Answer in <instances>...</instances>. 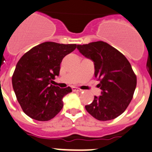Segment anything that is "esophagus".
I'll return each instance as SVG.
<instances>
[{"label": "esophagus", "mask_w": 152, "mask_h": 152, "mask_svg": "<svg viewBox=\"0 0 152 152\" xmlns=\"http://www.w3.org/2000/svg\"><path fill=\"white\" fill-rule=\"evenodd\" d=\"M72 91H74V92H82L83 90L78 88H75V87H73L72 88Z\"/></svg>", "instance_id": "34e87169"}]
</instances>
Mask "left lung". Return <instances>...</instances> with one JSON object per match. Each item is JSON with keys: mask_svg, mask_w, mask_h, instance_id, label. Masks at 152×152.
<instances>
[{"mask_svg": "<svg viewBox=\"0 0 152 152\" xmlns=\"http://www.w3.org/2000/svg\"><path fill=\"white\" fill-rule=\"evenodd\" d=\"M78 50L92 60L95 77L100 81L101 96L86 109L101 121L113 120L122 115L133 99L137 79L128 60L114 47L103 41L77 45Z\"/></svg>", "mask_w": 152, "mask_h": 152, "instance_id": "8db88e82", "label": "left lung"}]
</instances>
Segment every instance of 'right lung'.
<instances>
[{
    "label": "right lung",
    "mask_w": 152,
    "mask_h": 152,
    "mask_svg": "<svg viewBox=\"0 0 152 152\" xmlns=\"http://www.w3.org/2000/svg\"><path fill=\"white\" fill-rule=\"evenodd\" d=\"M77 48L76 44L45 42L24 53L16 66L12 86L18 102L27 116L38 121L53 118L63 107L62 99L72 92L50 83L59 75L63 58Z\"/></svg>",
    "instance_id": "1"
}]
</instances>
